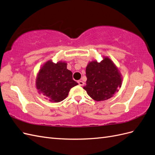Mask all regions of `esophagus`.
I'll use <instances>...</instances> for the list:
<instances>
[{
	"instance_id": "obj_1",
	"label": "esophagus",
	"mask_w": 155,
	"mask_h": 155,
	"mask_svg": "<svg viewBox=\"0 0 155 155\" xmlns=\"http://www.w3.org/2000/svg\"><path fill=\"white\" fill-rule=\"evenodd\" d=\"M78 84L80 86H83V85H84V83L82 81H81V80H79L78 81Z\"/></svg>"
}]
</instances>
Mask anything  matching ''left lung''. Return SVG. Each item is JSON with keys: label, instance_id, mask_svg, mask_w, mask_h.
I'll return each mask as SVG.
<instances>
[{"label": "left lung", "instance_id": "left-lung-1", "mask_svg": "<svg viewBox=\"0 0 155 155\" xmlns=\"http://www.w3.org/2000/svg\"><path fill=\"white\" fill-rule=\"evenodd\" d=\"M86 76V86L83 88L89 96L97 101L109 99L121 87V75L115 64L107 57L100 63L96 61L89 63Z\"/></svg>", "mask_w": 155, "mask_h": 155}]
</instances>
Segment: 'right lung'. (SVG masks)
<instances>
[{
  "instance_id": "add662e5",
  "label": "right lung",
  "mask_w": 155,
  "mask_h": 155,
  "mask_svg": "<svg viewBox=\"0 0 155 155\" xmlns=\"http://www.w3.org/2000/svg\"><path fill=\"white\" fill-rule=\"evenodd\" d=\"M78 85L72 79V73L67 68V63L51 61L40 69L36 80V87L51 102H59L67 97L70 88Z\"/></svg>"
}]
</instances>
